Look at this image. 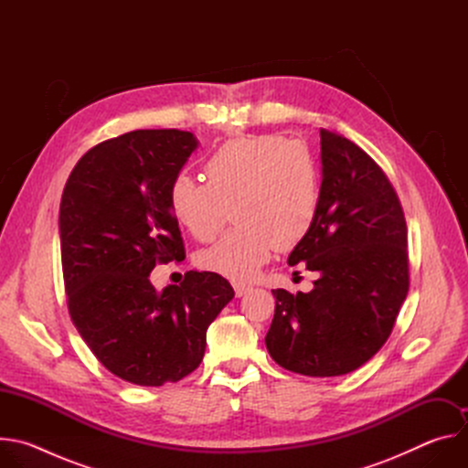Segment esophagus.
<instances>
[{
    "label": "esophagus",
    "instance_id": "obj_1",
    "mask_svg": "<svg viewBox=\"0 0 468 468\" xmlns=\"http://www.w3.org/2000/svg\"><path fill=\"white\" fill-rule=\"evenodd\" d=\"M233 289H235V294L240 298L244 296L246 292H250V285H244V283H233Z\"/></svg>",
    "mask_w": 468,
    "mask_h": 468
}]
</instances>
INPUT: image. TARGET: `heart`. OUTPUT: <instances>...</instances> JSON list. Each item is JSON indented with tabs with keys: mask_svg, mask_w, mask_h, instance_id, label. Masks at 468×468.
<instances>
[{
	"mask_svg": "<svg viewBox=\"0 0 468 468\" xmlns=\"http://www.w3.org/2000/svg\"><path fill=\"white\" fill-rule=\"evenodd\" d=\"M206 181L174 177L168 206L197 240L215 239L229 218L237 226L199 251L197 264L235 282H248L271 259L289 251L313 229L320 206L316 157L300 141L250 135L224 143L204 165Z\"/></svg>",
	"mask_w": 468,
	"mask_h": 468,
	"instance_id": "heart-1",
	"label": "heart"
}]
</instances>
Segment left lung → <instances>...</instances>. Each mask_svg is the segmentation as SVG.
<instances>
[{
    "mask_svg": "<svg viewBox=\"0 0 468 468\" xmlns=\"http://www.w3.org/2000/svg\"><path fill=\"white\" fill-rule=\"evenodd\" d=\"M320 157L318 215L289 255L318 280L309 292L272 291L264 343L280 367L331 378L359 368L388 339L410 291V259L402 206L376 161L327 129Z\"/></svg>",
    "mask_w": 468,
    "mask_h": 468,
    "instance_id": "left-lung-1",
    "label": "left lung"
}]
</instances>
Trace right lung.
<instances>
[{
	"instance_id": "right-lung-1",
	"label": "right lung",
	"mask_w": 468,
	"mask_h": 468,
	"mask_svg": "<svg viewBox=\"0 0 468 468\" xmlns=\"http://www.w3.org/2000/svg\"><path fill=\"white\" fill-rule=\"evenodd\" d=\"M197 141L179 129H137L89 150L60 197L58 233L69 313L114 376L176 383L206 354L209 324L235 296L215 272H186L161 292L159 262L183 261L168 190Z\"/></svg>"
}]
</instances>
